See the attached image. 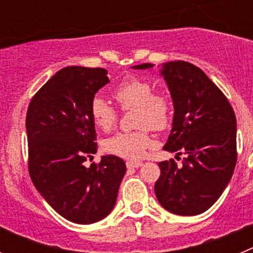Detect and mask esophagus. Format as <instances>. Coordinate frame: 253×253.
<instances>
[{
  "mask_svg": "<svg viewBox=\"0 0 253 253\" xmlns=\"http://www.w3.org/2000/svg\"><path fill=\"white\" fill-rule=\"evenodd\" d=\"M143 165V162H140V161H128L126 162V167L128 169H138V167H140Z\"/></svg>",
  "mask_w": 253,
  "mask_h": 253,
  "instance_id": "34e87169",
  "label": "esophagus"
}]
</instances>
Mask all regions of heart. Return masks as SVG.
<instances>
[{
  "label": "heart",
  "instance_id": "1",
  "mask_svg": "<svg viewBox=\"0 0 253 253\" xmlns=\"http://www.w3.org/2000/svg\"><path fill=\"white\" fill-rule=\"evenodd\" d=\"M113 96L123 109L135 107V125L139 130L119 133L105 142V149L125 160H139L153 144L149 128L161 131L171 119V99L165 92H153V84L138 77H126L113 90ZM90 113L96 126L107 131L114 128L118 113L109 102L96 96Z\"/></svg>",
  "mask_w": 253,
  "mask_h": 253
}]
</instances>
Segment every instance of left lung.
Segmentation results:
<instances>
[{"instance_id":"1","label":"left lung","mask_w":253,"mask_h":253,"mask_svg":"<svg viewBox=\"0 0 253 253\" xmlns=\"http://www.w3.org/2000/svg\"><path fill=\"white\" fill-rule=\"evenodd\" d=\"M151 69L152 63L134 66ZM172 102L173 122L163 149L186 154L182 166L173 160L158 163L154 193L158 202L177 215L207 211L231 181L237 162V122L224 93L199 67L184 62L162 64Z\"/></svg>"}]
</instances>
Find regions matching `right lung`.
I'll return each mask as SVG.
<instances>
[{
    "label": "right lung",
    "instance_id": "add662e5",
    "mask_svg": "<svg viewBox=\"0 0 253 253\" xmlns=\"http://www.w3.org/2000/svg\"><path fill=\"white\" fill-rule=\"evenodd\" d=\"M106 84V69L66 67L35 93L26 114L31 181L58 214L77 224L110 214L126 171L113 154L84 166L97 151L91 101Z\"/></svg>",
    "mask_w": 253,
    "mask_h": 253
}]
</instances>
